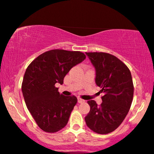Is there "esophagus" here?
I'll list each match as a JSON object with an SVG mask.
<instances>
[{"label": "esophagus", "mask_w": 154, "mask_h": 154, "mask_svg": "<svg viewBox=\"0 0 154 154\" xmlns=\"http://www.w3.org/2000/svg\"><path fill=\"white\" fill-rule=\"evenodd\" d=\"M77 101H78L79 103H84V102H85V100L82 99L81 98H77Z\"/></svg>", "instance_id": "obj_1"}]
</instances>
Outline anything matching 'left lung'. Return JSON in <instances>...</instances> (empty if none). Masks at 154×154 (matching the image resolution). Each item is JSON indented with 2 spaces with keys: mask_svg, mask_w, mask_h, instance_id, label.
<instances>
[{
  "mask_svg": "<svg viewBox=\"0 0 154 154\" xmlns=\"http://www.w3.org/2000/svg\"><path fill=\"white\" fill-rule=\"evenodd\" d=\"M96 69V84L104 95L100 106L91 100L85 117L88 128L106 134L121 125L131 107L134 95L132 75L128 66L113 55L103 52L86 53Z\"/></svg>",
  "mask_w": 154,
  "mask_h": 154,
  "instance_id": "left-lung-1",
  "label": "left lung"
}]
</instances>
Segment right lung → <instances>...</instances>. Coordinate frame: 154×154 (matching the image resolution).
<instances>
[{
	"label": "right lung",
	"mask_w": 154,
	"mask_h": 154,
	"mask_svg": "<svg viewBox=\"0 0 154 154\" xmlns=\"http://www.w3.org/2000/svg\"><path fill=\"white\" fill-rule=\"evenodd\" d=\"M86 58L80 51L53 49L36 58L24 73L22 91L26 106L37 125L54 133L66 126L77 103L75 96L60 94L56 84L63 85L72 67Z\"/></svg>",
	"instance_id": "right-lung-1"
}]
</instances>
